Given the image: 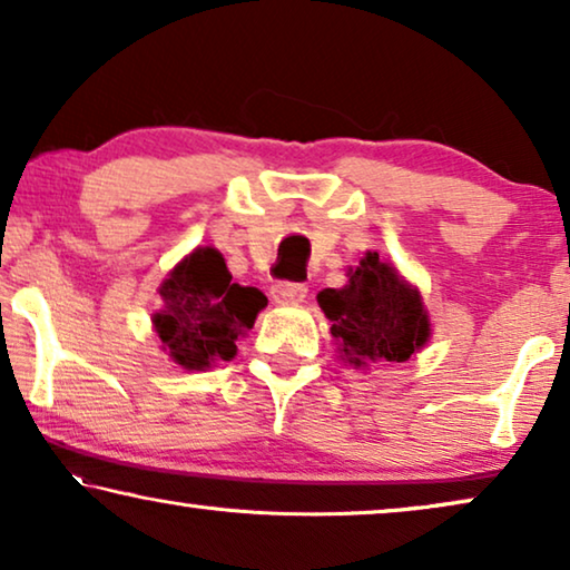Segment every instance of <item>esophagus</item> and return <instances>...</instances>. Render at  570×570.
Returning <instances> with one entry per match:
<instances>
[{
  "label": "esophagus",
  "mask_w": 570,
  "mask_h": 570,
  "mask_svg": "<svg viewBox=\"0 0 570 570\" xmlns=\"http://www.w3.org/2000/svg\"><path fill=\"white\" fill-rule=\"evenodd\" d=\"M305 293H308V287L303 283H287V279H279L269 287V295L275 303H298L305 298Z\"/></svg>",
  "instance_id": "obj_1"
}]
</instances>
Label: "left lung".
I'll use <instances>...</instances> for the list:
<instances>
[{
	"label": "left lung",
	"mask_w": 570,
	"mask_h": 570,
	"mask_svg": "<svg viewBox=\"0 0 570 570\" xmlns=\"http://www.w3.org/2000/svg\"><path fill=\"white\" fill-rule=\"evenodd\" d=\"M318 305L332 321L340 352L354 367L406 362L432 334L422 295L399 269L381 262L377 252H367L360 267L350 269V283L340 291H321Z\"/></svg>",
	"instance_id": "1"
}]
</instances>
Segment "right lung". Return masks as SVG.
I'll return each instance as SVG.
<instances>
[{"mask_svg": "<svg viewBox=\"0 0 570 570\" xmlns=\"http://www.w3.org/2000/svg\"><path fill=\"white\" fill-rule=\"evenodd\" d=\"M159 295L164 305L154 313V328L161 350L185 370L234 360L236 340L267 305L257 287L230 283L224 254L213 246L187 254L164 279Z\"/></svg>", "mask_w": 570, "mask_h": 570, "instance_id": "1", "label": "right lung"}]
</instances>
